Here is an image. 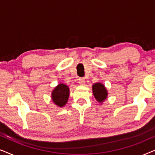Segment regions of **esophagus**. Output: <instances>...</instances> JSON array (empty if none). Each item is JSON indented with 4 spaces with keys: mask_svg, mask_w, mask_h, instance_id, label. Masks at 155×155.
<instances>
[{
    "mask_svg": "<svg viewBox=\"0 0 155 155\" xmlns=\"http://www.w3.org/2000/svg\"><path fill=\"white\" fill-rule=\"evenodd\" d=\"M78 82L80 84H84V82H85V80H84V78H80L79 79H78Z\"/></svg>",
    "mask_w": 155,
    "mask_h": 155,
    "instance_id": "obj_1",
    "label": "esophagus"
}]
</instances>
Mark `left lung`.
I'll list each match as a JSON object with an SVG mask.
<instances>
[{"instance_id":"1","label":"left lung","mask_w":155,"mask_h":155,"mask_svg":"<svg viewBox=\"0 0 155 155\" xmlns=\"http://www.w3.org/2000/svg\"><path fill=\"white\" fill-rule=\"evenodd\" d=\"M92 92L93 94L96 99V100L99 103H102L104 101L106 100L107 98L108 92L107 89H106L105 86L103 84L99 83H95L92 85Z\"/></svg>"}]
</instances>
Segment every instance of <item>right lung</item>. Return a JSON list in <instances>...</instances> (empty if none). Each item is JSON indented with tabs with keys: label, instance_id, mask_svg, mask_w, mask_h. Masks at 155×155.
<instances>
[{
	"label": "right lung",
	"instance_id": "right-lung-1",
	"mask_svg": "<svg viewBox=\"0 0 155 155\" xmlns=\"http://www.w3.org/2000/svg\"><path fill=\"white\" fill-rule=\"evenodd\" d=\"M70 94L69 87L66 84L61 83L52 91L51 98L55 104L59 107H63L66 104Z\"/></svg>",
	"mask_w": 155,
	"mask_h": 155
}]
</instances>
